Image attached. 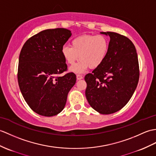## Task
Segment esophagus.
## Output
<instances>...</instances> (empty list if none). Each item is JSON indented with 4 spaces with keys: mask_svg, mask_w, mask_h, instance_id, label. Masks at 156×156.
<instances>
[{
    "mask_svg": "<svg viewBox=\"0 0 156 156\" xmlns=\"http://www.w3.org/2000/svg\"><path fill=\"white\" fill-rule=\"evenodd\" d=\"M76 78H77V80H81V79L83 78V76L82 75L78 74V75H76Z\"/></svg>",
    "mask_w": 156,
    "mask_h": 156,
    "instance_id": "34e87169",
    "label": "esophagus"
}]
</instances>
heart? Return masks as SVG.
I'll return each instance as SVG.
<instances>
[{
    "mask_svg": "<svg viewBox=\"0 0 156 156\" xmlns=\"http://www.w3.org/2000/svg\"><path fill=\"white\" fill-rule=\"evenodd\" d=\"M108 38L102 34H85L74 38L71 47L64 45L61 49L62 56L68 64L72 65L70 71L76 74L84 72L89 67H99L106 59L109 50Z\"/></svg>",
    "mask_w": 156,
    "mask_h": 156,
    "instance_id": "obj_1",
    "label": "heart"
}]
</instances>
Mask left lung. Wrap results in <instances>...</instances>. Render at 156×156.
<instances>
[{"label": "left lung", "instance_id": "left-lung-1", "mask_svg": "<svg viewBox=\"0 0 156 156\" xmlns=\"http://www.w3.org/2000/svg\"><path fill=\"white\" fill-rule=\"evenodd\" d=\"M110 38L104 62L85 76L86 97L94 110L111 114L124 107L139 81L137 54L129 38L113 32H102Z\"/></svg>", "mask_w": 156, "mask_h": 156}]
</instances>
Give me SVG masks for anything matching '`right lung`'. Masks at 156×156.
Wrapping results in <instances>:
<instances>
[{
	"mask_svg": "<svg viewBox=\"0 0 156 156\" xmlns=\"http://www.w3.org/2000/svg\"><path fill=\"white\" fill-rule=\"evenodd\" d=\"M72 35L66 28L47 29L24 43L19 56L18 82L24 99L31 109L43 116L58 114L68 94L76 81L67 70L61 49Z\"/></svg>",
	"mask_w": 156,
	"mask_h": 156,
	"instance_id": "1",
	"label": "right lung"
}]
</instances>
